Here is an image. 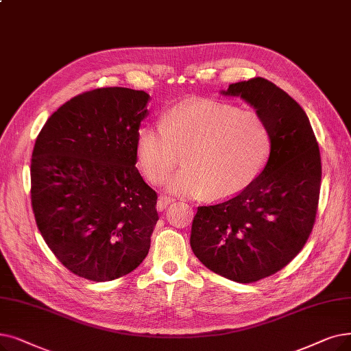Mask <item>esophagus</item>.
Segmentation results:
<instances>
[{"label": "esophagus", "instance_id": "esophagus-1", "mask_svg": "<svg viewBox=\"0 0 351 351\" xmlns=\"http://www.w3.org/2000/svg\"><path fill=\"white\" fill-rule=\"evenodd\" d=\"M173 202V199L172 197H169V196H159V199H158V204H156V208H158V210H163V209H166L167 208V205L169 204H172Z\"/></svg>", "mask_w": 351, "mask_h": 351}]
</instances>
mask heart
<instances>
[{
	"label": "heart",
	"instance_id": "1",
	"mask_svg": "<svg viewBox=\"0 0 351 351\" xmlns=\"http://www.w3.org/2000/svg\"><path fill=\"white\" fill-rule=\"evenodd\" d=\"M269 152L271 132L260 113L210 100L179 104L162 116L160 126L145 125L136 133V159L150 184H163L184 154L185 167L167 188L213 201L245 191Z\"/></svg>",
	"mask_w": 351,
	"mask_h": 351
}]
</instances>
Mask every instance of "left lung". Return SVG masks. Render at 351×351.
<instances>
[{"label": "left lung", "mask_w": 351, "mask_h": 351, "mask_svg": "<svg viewBox=\"0 0 351 351\" xmlns=\"http://www.w3.org/2000/svg\"><path fill=\"white\" fill-rule=\"evenodd\" d=\"M221 93L239 96L265 119L271 152L245 191L197 206L191 247L210 271L250 284L282 269L307 242L318 206L322 158L306 112L282 88L254 77Z\"/></svg>", "instance_id": "left-lung-1"}]
</instances>
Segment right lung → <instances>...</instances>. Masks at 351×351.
I'll list each match as a JSON object with an SVG mask.
<instances>
[{
  "mask_svg": "<svg viewBox=\"0 0 351 351\" xmlns=\"http://www.w3.org/2000/svg\"><path fill=\"white\" fill-rule=\"evenodd\" d=\"M143 90L103 87L45 121L32 158V205L45 243L82 278L112 281L138 268L159 219L158 195L136 167Z\"/></svg>",
  "mask_w": 351,
  "mask_h": 351,
  "instance_id": "right-lung-1",
  "label": "right lung"
}]
</instances>
